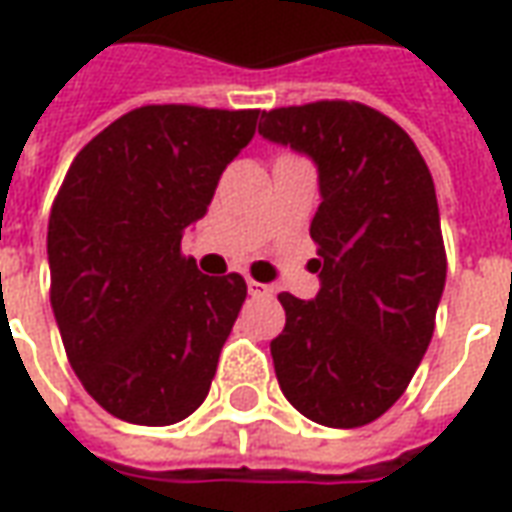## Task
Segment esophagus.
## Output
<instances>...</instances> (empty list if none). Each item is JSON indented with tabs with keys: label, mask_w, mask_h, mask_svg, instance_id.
Returning a JSON list of instances; mask_svg holds the SVG:
<instances>
[{
	"label": "esophagus",
	"mask_w": 512,
	"mask_h": 512,
	"mask_svg": "<svg viewBox=\"0 0 512 512\" xmlns=\"http://www.w3.org/2000/svg\"><path fill=\"white\" fill-rule=\"evenodd\" d=\"M246 288H249V293L252 296H263V293H271V285H263V282H257V280H246Z\"/></svg>",
	"instance_id": "1"
}]
</instances>
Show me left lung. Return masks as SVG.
Instances as JSON below:
<instances>
[{"label": "left lung", "mask_w": 512, "mask_h": 512, "mask_svg": "<svg viewBox=\"0 0 512 512\" xmlns=\"http://www.w3.org/2000/svg\"><path fill=\"white\" fill-rule=\"evenodd\" d=\"M260 135L313 157L321 188L310 224L321 291L280 293L277 380L310 421L363 427L405 393L435 330L446 249L432 174L413 138L360 102L263 110Z\"/></svg>", "instance_id": "8db88e82"}]
</instances>
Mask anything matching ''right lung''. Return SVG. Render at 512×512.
Segmentation results:
<instances>
[{"mask_svg": "<svg viewBox=\"0 0 512 512\" xmlns=\"http://www.w3.org/2000/svg\"><path fill=\"white\" fill-rule=\"evenodd\" d=\"M257 116L135 107L66 171L46 232L49 299L74 374L110 416L166 427L205 402L246 282L207 277L180 244Z\"/></svg>", "mask_w": 512, "mask_h": 512, "instance_id": "right-lung-1", "label": "right lung"}]
</instances>
